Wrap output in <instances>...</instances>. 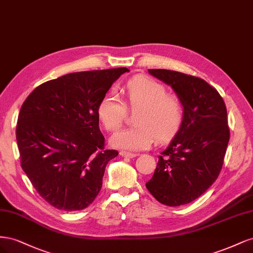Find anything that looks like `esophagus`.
Instances as JSON below:
<instances>
[{
  "mask_svg": "<svg viewBox=\"0 0 253 253\" xmlns=\"http://www.w3.org/2000/svg\"><path fill=\"white\" fill-rule=\"evenodd\" d=\"M120 155H121L122 157H126V158H134V157H136V156H137L136 154H134V153H129V152H125V151H122V152H120Z\"/></svg>",
  "mask_w": 253,
  "mask_h": 253,
  "instance_id": "obj_1",
  "label": "esophagus"
}]
</instances>
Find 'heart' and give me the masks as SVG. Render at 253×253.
I'll return each instance as SVG.
<instances>
[{"instance_id": "obj_1", "label": "heart", "mask_w": 253, "mask_h": 253, "mask_svg": "<svg viewBox=\"0 0 253 253\" xmlns=\"http://www.w3.org/2000/svg\"><path fill=\"white\" fill-rule=\"evenodd\" d=\"M127 106L136 111V126L115 134L111 143L115 148L140 151L157 140L169 139L180 127L183 104L174 94H168L160 82L143 76L128 80L124 86ZM98 117L109 132H116L126 117V106L115 91L106 94L98 105Z\"/></svg>"}]
</instances>
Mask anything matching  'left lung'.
<instances>
[{
    "mask_svg": "<svg viewBox=\"0 0 253 253\" xmlns=\"http://www.w3.org/2000/svg\"><path fill=\"white\" fill-rule=\"evenodd\" d=\"M149 73L181 99L183 120L145 187L159 203L177 207L196 200L218 177L230 138L227 109L218 91L201 78L169 70Z\"/></svg>",
    "mask_w": 253,
    "mask_h": 253,
    "instance_id": "8db88e82",
    "label": "left lung"
}]
</instances>
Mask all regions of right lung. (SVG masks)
<instances>
[{"mask_svg": "<svg viewBox=\"0 0 253 253\" xmlns=\"http://www.w3.org/2000/svg\"><path fill=\"white\" fill-rule=\"evenodd\" d=\"M126 67L72 73L42 83L23 103L17 142L21 167L57 209L78 211L94 202L105 167L118 155L104 149L98 105Z\"/></svg>", "mask_w": 253, "mask_h": 253, "instance_id": "add662e5", "label": "right lung"}]
</instances>
